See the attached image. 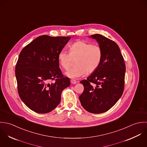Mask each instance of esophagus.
<instances>
[{"mask_svg": "<svg viewBox=\"0 0 147 147\" xmlns=\"http://www.w3.org/2000/svg\"><path fill=\"white\" fill-rule=\"evenodd\" d=\"M70 82H71V84H73V85H75V84H77V81L76 80H70Z\"/></svg>", "mask_w": 147, "mask_h": 147, "instance_id": "1", "label": "esophagus"}]
</instances>
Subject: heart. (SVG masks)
<instances>
[{"instance_id": "obj_1", "label": "heart", "mask_w": 147, "mask_h": 147, "mask_svg": "<svg viewBox=\"0 0 147 147\" xmlns=\"http://www.w3.org/2000/svg\"><path fill=\"white\" fill-rule=\"evenodd\" d=\"M103 57V51L100 47L92 45L85 41H77L69 48V53L61 51L58 60L61 67L67 70L73 59L76 61L74 67L69 69L65 75L70 78H78L85 76L87 72L95 71L100 64Z\"/></svg>"}]
</instances>
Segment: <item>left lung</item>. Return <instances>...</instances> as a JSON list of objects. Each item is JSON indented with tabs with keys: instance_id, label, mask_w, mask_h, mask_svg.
<instances>
[{
	"instance_id": "1",
	"label": "left lung",
	"mask_w": 147,
	"mask_h": 147,
	"mask_svg": "<svg viewBox=\"0 0 147 147\" xmlns=\"http://www.w3.org/2000/svg\"><path fill=\"white\" fill-rule=\"evenodd\" d=\"M101 47L100 65L87 80L80 82L84 90L79 99L89 113L100 114L110 110L121 96L124 87L125 65L117 43L99 34L91 35Z\"/></svg>"
}]
</instances>
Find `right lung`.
I'll use <instances>...</instances> for the list:
<instances>
[{
	"mask_svg": "<svg viewBox=\"0 0 147 147\" xmlns=\"http://www.w3.org/2000/svg\"><path fill=\"white\" fill-rule=\"evenodd\" d=\"M70 37L40 36L21 51L15 67L18 93L31 110L45 114L60 103L61 92L70 84L59 67V53ZM51 80L53 83H49Z\"/></svg>",
	"mask_w": 147,
	"mask_h": 147,
	"instance_id": "1",
	"label": "right lung"
}]
</instances>
